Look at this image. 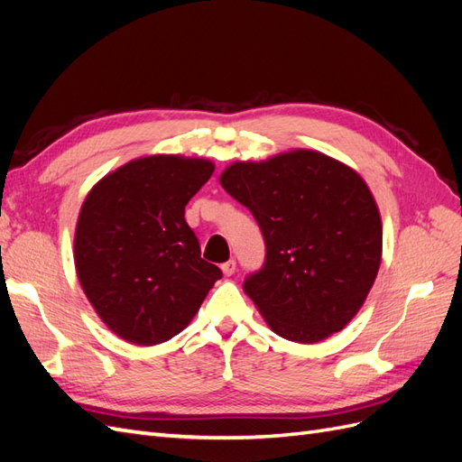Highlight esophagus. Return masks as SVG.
<instances>
[{
  "label": "esophagus",
  "instance_id": "34e87169",
  "mask_svg": "<svg viewBox=\"0 0 462 462\" xmlns=\"http://www.w3.org/2000/svg\"><path fill=\"white\" fill-rule=\"evenodd\" d=\"M236 270V262L235 260H227L226 263H221V272L226 275H233Z\"/></svg>",
  "mask_w": 462,
  "mask_h": 462
}]
</instances>
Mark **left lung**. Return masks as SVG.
Returning a JSON list of instances; mask_svg holds the SVG:
<instances>
[{"instance_id": "8db88e82", "label": "left lung", "mask_w": 462, "mask_h": 462, "mask_svg": "<svg viewBox=\"0 0 462 462\" xmlns=\"http://www.w3.org/2000/svg\"><path fill=\"white\" fill-rule=\"evenodd\" d=\"M219 183L263 235V265L243 289L273 333L318 343L341 331L382 262L380 209L362 177L326 153L291 150L236 162Z\"/></svg>"}]
</instances>
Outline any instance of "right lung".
<instances>
[{
    "instance_id": "add662e5",
    "label": "right lung",
    "mask_w": 462,
    "mask_h": 462,
    "mask_svg": "<svg viewBox=\"0 0 462 462\" xmlns=\"http://www.w3.org/2000/svg\"><path fill=\"white\" fill-rule=\"evenodd\" d=\"M214 173L202 158L146 156L92 187L75 231V268L104 324L134 345L183 331L221 279L200 258L185 206Z\"/></svg>"
}]
</instances>
